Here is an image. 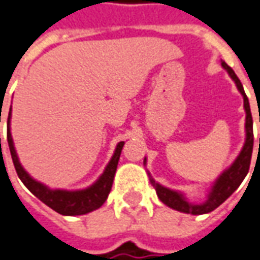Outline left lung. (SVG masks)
Segmentation results:
<instances>
[{
    "label": "left lung",
    "instance_id": "8db88e82",
    "mask_svg": "<svg viewBox=\"0 0 260 260\" xmlns=\"http://www.w3.org/2000/svg\"><path fill=\"white\" fill-rule=\"evenodd\" d=\"M221 66L224 67L225 70L228 72V74L231 76V79L237 84V88L242 94V97H244V108L245 112H246V121H245L246 139H245L244 148L241 150V153L238 155L235 161L232 163L230 168L219 174L218 179L212 184L211 191L208 194L207 200L204 203H201V204H193V203L187 201V199L183 194L179 193V191H174V190H170L168 187H163L159 183H156L150 177V174H149L150 183H152V186L155 187L156 194H157V197L160 199L163 204H166L168 207L173 208V210H177V211L186 212V214H193V215H201V214H207V212L214 211L217 207L221 206L225 200L228 199L237 190L239 184L242 183V180L246 177L248 172H249L252 149H253V121H252V114H250L249 100L246 97V94L244 91V87H242V83L239 81L235 72L225 61H221ZM145 161H146V159H145Z\"/></svg>",
    "mask_w": 260,
    "mask_h": 260
}]
</instances>
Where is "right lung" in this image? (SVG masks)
<instances>
[{
	"label": "right lung",
	"instance_id": "obj_1",
	"mask_svg": "<svg viewBox=\"0 0 260 260\" xmlns=\"http://www.w3.org/2000/svg\"><path fill=\"white\" fill-rule=\"evenodd\" d=\"M11 112L8 114V131H7V141L10 145V152L12 156V161L15 166L18 177L21 179L25 186L28 187L30 193L36 196L41 200L42 203H45L46 206L50 207L52 210L59 212L61 215H83L87 212H91L97 210L105 203V200L108 197V194L111 191L112 181H114V176L117 172L118 160L121 156V150L124 148L125 142H119L115 148V152L112 155L111 160L107 165L104 173L100 176V179L92 186L87 187L84 190H74V191H69V190H52L48 186L42 184L35 179H32L26 170L22 168V165L19 163L18 155H16L15 148H14V141L11 136Z\"/></svg>",
	"mask_w": 260,
	"mask_h": 260
}]
</instances>
